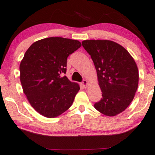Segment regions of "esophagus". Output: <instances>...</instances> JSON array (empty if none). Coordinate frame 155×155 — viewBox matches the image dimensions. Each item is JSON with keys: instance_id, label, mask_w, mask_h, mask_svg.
I'll return each instance as SVG.
<instances>
[{"instance_id": "34e87169", "label": "esophagus", "mask_w": 155, "mask_h": 155, "mask_svg": "<svg viewBox=\"0 0 155 155\" xmlns=\"http://www.w3.org/2000/svg\"><path fill=\"white\" fill-rule=\"evenodd\" d=\"M88 81H87V80L85 79V80L83 81L82 85H83V86H84L85 88H87V86H88Z\"/></svg>"}]
</instances>
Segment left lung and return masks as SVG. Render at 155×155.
Here are the masks:
<instances>
[{
	"label": "left lung",
	"instance_id": "8db88e82",
	"mask_svg": "<svg viewBox=\"0 0 155 155\" xmlns=\"http://www.w3.org/2000/svg\"><path fill=\"white\" fill-rule=\"evenodd\" d=\"M84 48L94 63L102 98L94 104L102 114L114 117L134 100L138 86L137 64L120 44L110 40H85Z\"/></svg>",
	"mask_w": 155,
	"mask_h": 155
}]
</instances>
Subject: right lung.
I'll list each match as a JSON object with an SVG mask.
<instances>
[{
  "label": "right lung",
  "mask_w": 155,
  "mask_h": 155,
  "mask_svg": "<svg viewBox=\"0 0 155 155\" xmlns=\"http://www.w3.org/2000/svg\"><path fill=\"white\" fill-rule=\"evenodd\" d=\"M77 40L50 37L34 42L19 64L23 92L32 107L47 118H55L72 104L80 90L66 76L67 59L79 48Z\"/></svg>",
  "instance_id": "obj_1"
}]
</instances>
